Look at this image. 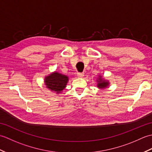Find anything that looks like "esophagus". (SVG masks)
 Returning <instances> with one entry per match:
<instances>
[{
  "instance_id": "1",
  "label": "esophagus",
  "mask_w": 152,
  "mask_h": 152,
  "mask_svg": "<svg viewBox=\"0 0 152 152\" xmlns=\"http://www.w3.org/2000/svg\"><path fill=\"white\" fill-rule=\"evenodd\" d=\"M83 76H84V73H78V78H83Z\"/></svg>"
}]
</instances>
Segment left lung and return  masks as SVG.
Returning <instances> with one entry per match:
<instances>
[{
  "mask_svg": "<svg viewBox=\"0 0 152 152\" xmlns=\"http://www.w3.org/2000/svg\"><path fill=\"white\" fill-rule=\"evenodd\" d=\"M96 81V83H97L96 87H97L99 89H104L108 88L110 86V82L108 80H105L101 75H99Z\"/></svg>",
  "mask_w": 152,
  "mask_h": 152,
  "instance_id": "1",
  "label": "left lung"
}]
</instances>
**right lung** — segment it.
<instances>
[{
	"label": "right lung",
	"instance_id": "obj_1",
	"mask_svg": "<svg viewBox=\"0 0 152 152\" xmlns=\"http://www.w3.org/2000/svg\"><path fill=\"white\" fill-rule=\"evenodd\" d=\"M69 80V78L68 76L55 71L45 76L44 82L46 88L58 95L65 89Z\"/></svg>",
	"mask_w": 152,
	"mask_h": 152
}]
</instances>
